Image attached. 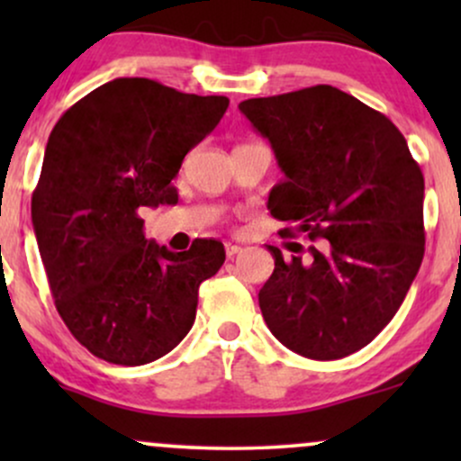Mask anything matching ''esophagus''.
I'll use <instances>...</instances> for the list:
<instances>
[{
    "label": "esophagus",
    "mask_w": 461,
    "mask_h": 461,
    "mask_svg": "<svg viewBox=\"0 0 461 461\" xmlns=\"http://www.w3.org/2000/svg\"><path fill=\"white\" fill-rule=\"evenodd\" d=\"M240 251H242L240 245H231V242H227V245H225V256L230 258V260H231V258H236Z\"/></svg>",
    "instance_id": "1"
}]
</instances>
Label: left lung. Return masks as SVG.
Instances as JSON below:
<instances>
[{"label": "left lung", "instance_id": "left-lung-1", "mask_svg": "<svg viewBox=\"0 0 461 461\" xmlns=\"http://www.w3.org/2000/svg\"><path fill=\"white\" fill-rule=\"evenodd\" d=\"M238 108L285 176L268 194L271 214L290 225L279 234L322 240L290 260L268 245L264 321L299 356H351L393 321L420 268V167L388 116L327 84Z\"/></svg>", "mask_w": 461, "mask_h": 461}]
</instances>
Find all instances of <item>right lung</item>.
<instances>
[{
	"label": "right lung",
	"instance_id": "right-lung-1",
	"mask_svg": "<svg viewBox=\"0 0 461 461\" xmlns=\"http://www.w3.org/2000/svg\"><path fill=\"white\" fill-rule=\"evenodd\" d=\"M230 99L116 77L58 119L32 194V223L51 297L93 356L140 366L173 351L197 314L199 285L225 249L173 253L147 240L142 208L177 203L184 156L223 119Z\"/></svg>",
	"mask_w": 461,
	"mask_h": 461
}]
</instances>
